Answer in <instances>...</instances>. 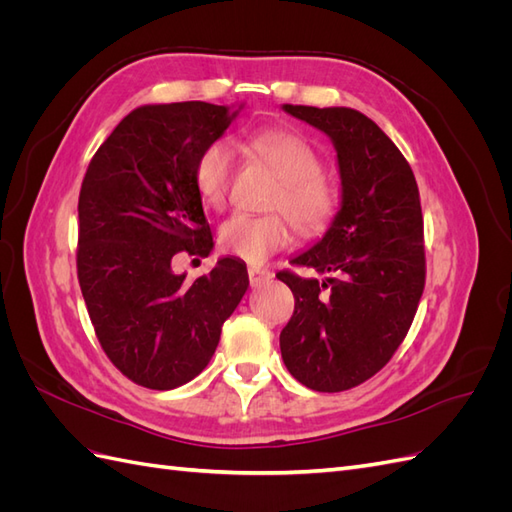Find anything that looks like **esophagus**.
I'll use <instances>...</instances> for the list:
<instances>
[{
    "instance_id": "34e87169",
    "label": "esophagus",
    "mask_w": 512,
    "mask_h": 512,
    "mask_svg": "<svg viewBox=\"0 0 512 512\" xmlns=\"http://www.w3.org/2000/svg\"><path fill=\"white\" fill-rule=\"evenodd\" d=\"M247 275H250V284H252V286L265 284L267 280H271V277H273V273H271V271H267V269H258V267H250V269H247Z\"/></svg>"
}]
</instances>
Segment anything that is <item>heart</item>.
<instances>
[{"label":"heart","mask_w":512,"mask_h":512,"mask_svg":"<svg viewBox=\"0 0 512 512\" xmlns=\"http://www.w3.org/2000/svg\"><path fill=\"white\" fill-rule=\"evenodd\" d=\"M256 156L280 179L269 200L267 215L237 213L220 228V247L247 262H265L292 241V221L301 237H322L342 209V190L335 179L322 173L320 153L303 136L282 128L260 130L250 141ZM235 149L226 138H215L198 153L194 185L203 203L215 211L226 207ZM291 221L288 223L285 215Z\"/></svg>","instance_id":"1"}]
</instances>
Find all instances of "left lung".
<instances>
[{"label": "left lung", "mask_w": 512, "mask_h": 512, "mask_svg": "<svg viewBox=\"0 0 512 512\" xmlns=\"http://www.w3.org/2000/svg\"><path fill=\"white\" fill-rule=\"evenodd\" d=\"M284 111L333 141L342 209L322 241L292 260L331 277L277 273L294 294L282 359L307 389L339 393L378 374L410 331L425 288L421 196L408 160L363 113L292 104Z\"/></svg>", "instance_id": "1"}]
</instances>
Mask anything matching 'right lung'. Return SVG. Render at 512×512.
Here are the masks:
<instances>
[{"instance_id":"obj_1","label":"right lung","mask_w":512,"mask_h":512,"mask_svg":"<svg viewBox=\"0 0 512 512\" xmlns=\"http://www.w3.org/2000/svg\"><path fill=\"white\" fill-rule=\"evenodd\" d=\"M235 115L209 102L141 106L87 166L76 273L102 350L145 389L170 391L196 378L250 286L235 258L194 282L170 267L181 252H211L194 164Z\"/></svg>"}]
</instances>
